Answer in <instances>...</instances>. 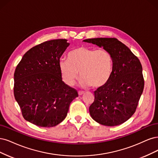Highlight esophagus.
<instances>
[{"label":"esophagus","instance_id":"1","mask_svg":"<svg viewBox=\"0 0 158 158\" xmlns=\"http://www.w3.org/2000/svg\"><path fill=\"white\" fill-rule=\"evenodd\" d=\"M83 93H84L83 91H78V94H79V95H82Z\"/></svg>","mask_w":158,"mask_h":158}]
</instances>
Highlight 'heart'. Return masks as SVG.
<instances>
[{"instance_id": "heart-1", "label": "heart", "mask_w": 158, "mask_h": 158, "mask_svg": "<svg viewBox=\"0 0 158 158\" xmlns=\"http://www.w3.org/2000/svg\"><path fill=\"white\" fill-rule=\"evenodd\" d=\"M67 58L60 61L59 69L63 81L69 86L74 85L78 72L81 85L94 88L105 85L112 73V56L106 49L81 46L70 51Z\"/></svg>"}]
</instances>
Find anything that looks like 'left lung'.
<instances>
[{
  "label": "left lung",
  "mask_w": 158,
  "mask_h": 158,
  "mask_svg": "<svg viewBox=\"0 0 158 158\" xmlns=\"http://www.w3.org/2000/svg\"><path fill=\"white\" fill-rule=\"evenodd\" d=\"M83 41L103 47L113 58L110 79L94 92V100L89 107L90 114L101 125H121L135 114L143 92L144 81L140 60L115 38L88 39Z\"/></svg>",
  "instance_id": "left-lung-1"
}]
</instances>
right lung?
Listing matches in <instances>:
<instances>
[{
  "instance_id": "right-lung-1",
  "label": "right lung",
  "mask_w": 158,
  "mask_h": 158,
  "mask_svg": "<svg viewBox=\"0 0 158 158\" xmlns=\"http://www.w3.org/2000/svg\"><path fill=\"white\" fill-rule=\"evenodd\" d=\"M66 39H54L29 49L14 72V94L23 118L35 125L52 127L68 114L77 91L61 77L60 58L69 45Z\"/></svg>"
}]
</instances>
